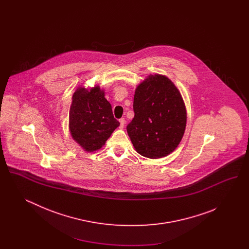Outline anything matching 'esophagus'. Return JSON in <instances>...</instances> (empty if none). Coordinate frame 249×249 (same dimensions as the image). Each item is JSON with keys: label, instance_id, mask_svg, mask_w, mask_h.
<instances>
[{"label": "esophagus", "instance_id": "esophagus-1", "mask_svg": "<svg viewBox=\"0 0 249 249\" xmlns=\"http://www.w3.org/2000/svg\"><path fill=\"white\" fill-rule=\"evenodd\" d=\"M119 123H120V128H121V129H122V128H124V126H125V119H119Z\"/></svg>", "mask_w": 249, "mask_h": 249}]
</instances>
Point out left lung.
Instances as JSON below:
<instances>
[{"label":"left lung","instance_id":"obj_1","mask_svg":"<svg viewBox=\"0 0 249 249\" xmlns=\"http://www.w3.org/2000/svg\"><path fill=\"white\" fill-rule=\"evenodd\" d=\"M134 118L127 126L135 150L149 159L171 154L181 142L187 110L176 85L162 74H150L135 89Z\"/></svg>","mask_w":249,"mask_h":249}]
</instances>
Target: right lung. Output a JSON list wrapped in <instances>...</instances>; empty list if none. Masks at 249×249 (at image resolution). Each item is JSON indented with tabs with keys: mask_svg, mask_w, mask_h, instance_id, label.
<instances>
[{
	"mask_svg": "<svg viewBox=\"0 0 249 249\" xmlns=\"http://www.w3.org/2000/svg\"><path fill=\"white\" fill-rule=\"evenodd\" d=\"M119 126L112 107L105 98V89L79 87L72 95L69 112V130L72 139L85 151L102 148Z\"/></svg>",
	"mask_w": 249,
	"mask_h": 249,
	"instance_id": "1",
	"label": "right lung"
}]
</instances>
